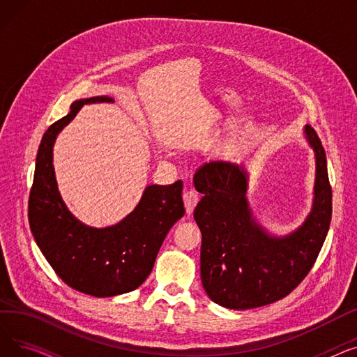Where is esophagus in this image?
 I'll use <instances>...</instances> for the list:
<instances>
[{"label": "esophagus", "mask_w": 357, "mask_h": 357, "mask_svg": "<svg viewBox=\"0 0 357 357\" xmlns=\"http://www.w3.org/2000/svg\"><path fill=\"white\" fill-rule=\"evenodd\" d=\"M199 201V195L195 191H186L183 194V204H185V211L186 214H192L194 208Z\"/></svg>", "instance_id": "obj_1"}]
</instances>
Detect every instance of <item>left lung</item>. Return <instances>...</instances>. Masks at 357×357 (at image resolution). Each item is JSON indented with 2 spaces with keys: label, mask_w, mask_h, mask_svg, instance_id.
Masks as SVG:
<instances>
[{
  "label": "left lung",
  "mask_w": 357,
  "mask_h": 357,
  "mask_svg": "<svg viewBox=\"0 0 357 357\" xmlns=\"http://www.w3.org/2000/svg\"><path fill=\"white\" fill-rule=\"evenodd\" d=\"M304 133L315 153L312 208L303 226L284 237L272 236L253 217L245 166L210 162L194 176L202 194L194 211L202 234L201 282L221 307L250 310L285 298L303 282L323 248L331 221L327 160L315 130L305 126Z\"/></svg>",
  "instance_id": "1"
}]
</instances>
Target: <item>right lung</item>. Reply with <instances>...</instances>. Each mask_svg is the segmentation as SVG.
Instances as JSON below:
<instances>
[{
    "instance_id": "add662e5",
    "label": "right lung",
    "mask_w": 357,
    "mask_h": 357,
    "mask_svg": "<svg viewBox=\"0 0 357 357\" xmlns=\"http://www.w3.org/2000/svg\"><path fill=\"white\" fill-rule=\"evenodd\" d=\"M114 102L109 97L75 101L68 116L43 135L29 198V222L37 246L63 282L97 298L139 288L150 275L166 234L185 214L182 181L149 185L136 208L114 226L96 229L65 205L53 169V144L84 104Z\"/></svg>"
}]
</instances>
